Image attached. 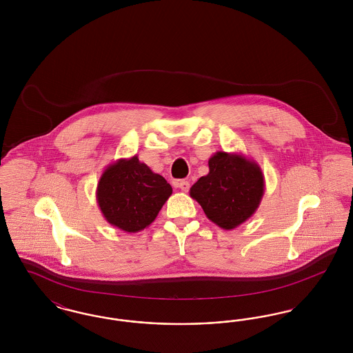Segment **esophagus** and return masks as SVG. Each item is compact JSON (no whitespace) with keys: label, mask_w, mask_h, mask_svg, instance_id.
I'll list each match as a JSON object with an SVG mask.
<instances>
[{"label":"esophagus","mask_w":353,"mask_h":353,"mask_svg":"<svg viewBox=\"0 0 353 353\" xmlns=\"http://www.w3.org/2000/svg\"><path fill=\"white\" fill-rule=\"evenodd\" d=\"M176 186H177V188H180L183 192H188V190H189V188H190V184H189V181L180 180V181H177V183H176Z\"/></svg>","instance_id":"34e87169"}]
</instances>
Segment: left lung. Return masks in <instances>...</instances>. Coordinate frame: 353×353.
<instances>
[{"label": "left lung", "instance_id": "8db88e82", "mask_svg": "<svg viewBox=\"0 0 353 353\" xmlns=\"http://www.w3.org/2000/svg\"><path fill=\"white\" fill-rule=\"evenodd\" d=\"M189 193L208 219L221 229L233 230L256 212L265 193V176L254 160L219 151L209 159V173Z\"/></svg>", "mask_w": 353, "mask_h": 353}]
</instances>
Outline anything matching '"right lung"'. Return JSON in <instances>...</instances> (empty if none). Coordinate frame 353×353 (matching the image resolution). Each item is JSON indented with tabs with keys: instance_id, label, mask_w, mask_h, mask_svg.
<instances>
[{
	"instance_id": "obj_1",
	"label": "right lung",
	"mask_w": 353,
	"mask_h": 353,
	"mask_svg": "<svg viewBox=\"0 0 353 353\" xmlns=\"http://www.w3.org/2000/svg\"><path fill=\"white\" fill-rule=\"evenodd\" d=\"M172 194L167 180L137 156L119 159L101 173L97 201L107 222L127 233L148 228Z\"/></svg>"
}]
</instances>
